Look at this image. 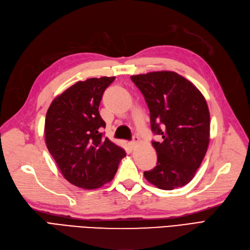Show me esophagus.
<instances>
[{
	"label": "esophagus",
	"instance_id": "34e87169",
	"mask_svg": "<svg viewBox=\"0 0 250 250\" xmlns=\"http://www.w3.org/2000/svg\"><path fill=\"white\" fill-rule=\"evenodd\" d=\"M139 142H140V137H139V136H133V137H132V141L130 142L131 148L134 149V148L136 147V146H137V144H139Z\"/></svg>",
	"mask_w": 250,
	"mask_h": 250
}]
</instances>
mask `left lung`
Listing matches in <instances>:
<instances>
[{
    "instance_id": "obj_1",
    "label": "left lung",
    "mask_w": 250,
    "mask_h": 250,
    "mask_svg": "<svg viewBox=\"0 0 250 250\" xmlns=\"http://www.w3.org/2000/svg\"><path fill=\"white\" fill-rule=\"evenodd\" d=\"M150 110L151 129L161 136L152 142L157 165L145 171L150 183L173 190L190 182L208 150L210 113L203 94L174 71L132 75Z\"/></svg>"
}]
</instances>
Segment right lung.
I'll list each match as a JSON object with an SVG mask.
<instances>
[{"instance_id":"obj_1","label":"right lung","mask_w":250,"mask_h":250,"mask_svg":"<svg viewBox=\"0 0 250 250\" xmlns=\"http://www.w3.org/2000/svg\"><path fill=\"white\" fill-rule=\"evenodd\" d=\"M115 76L77 82L51 102L45 118L46 147L64 178L83 189L113 180L125 151L103 137L99 115L103 92Z\"/></svg>"}]
</instances>
